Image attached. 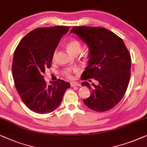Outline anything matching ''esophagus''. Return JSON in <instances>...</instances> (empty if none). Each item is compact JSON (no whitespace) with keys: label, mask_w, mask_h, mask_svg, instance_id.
<instances>
[{"label":"esophagus","mask_w":147,"mask_h":147,"mask_svg":"<svg viewBox=\"0 0 147 147\" xmlns=\"http://www.w3.org/2000/svg\"><path fill=\"white\" fill-rule=\"evenodd\" d=\"M70 86H71L72 87H75V86H81V84L77 83V82H71V83H70Z\"/></svg>","instance_id":"1"}]
</instances>
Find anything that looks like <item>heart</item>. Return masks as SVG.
<instances>
[{"label":"heart","mask_w":147,"mask_h":147,"mask_svg":"<svg viewBox=\"0 0 147 147\" xmlns=\"http://www.w3.org/2000/svg\"><path fill=\"white\" fill-rule=\"evenodd\" d=\"M66 48L72 54H75L77 55L81 53L83 50V47H82L81 43L79 40H75V39H72L68 41L66 43ZM56 56H57V51L55 50L54 52L53 55H52V60L54 61L56 60ZM81 71V69L79 67H72V68H67L64 70L63 74L68 77V79H72L73 78V74L77 73Z\"/></svg>","instance_id":"heart-1"}]
</instances>
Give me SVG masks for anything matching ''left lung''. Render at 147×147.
<instances>
[{
    "label": "left lung",
    "mask_w": 147,
    "mask_h": 147,
    "mask_svg": "<svg viewBox=\"0 0 147 147\" xmlns=\"http://www.w3.org/2000/svg\"><path fill=\"white\" fill-rule=\"evenodd\" d=\"M70 33L77 34L89 49L81 85L89 88L91 95L83 103L98 112L112 109L124 97L130 81L131 57L128 49L122 38L103 27H74ZM93 78L98 85L93 84L91 87L86 81Z\"/></svg>",
    "instance_id": "left-lung-1"
}]
</instances>
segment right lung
Here are the masks:
<instances>
[{"label":"right lung","mask_w":147,"mask_h":147,"mask_svg":"<svg viewBox=\"0 0 147 147\" xmlns=\"http://www.w3.org/2000/svg\"><path fill=\"white\" fill-rule=\"evenodd\" d=\"M68 26L40 27L20 41L13 56L12 72L15 87L25 105L38 113L53 111L60 104L69 83L58 79L47 85L43 74L52 64V55Z\"/></svg>","instance_id":"obj_1"}]
</instances>
